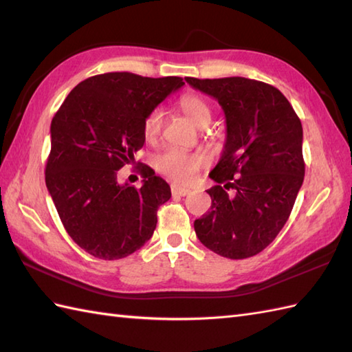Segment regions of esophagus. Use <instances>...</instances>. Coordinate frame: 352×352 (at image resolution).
I'll use <instances>...</instances> for the list:
<instances>
[{
	"mask_svg": "<svg viewBox=\"0 0 352 352\" xmlns=\"http://www.w3.org/2000/svg\"><path fill=\"white\" fill-rule=\"evenodd\" d=\"M170 192H172V195H174V197H186V195H189V193H190V189L182 188V186L174 184L170 188Z\"/></svg>",
	"mask_w": 352,
	"mask_h": 352,
	"instance_id": "1",
	"label": "esophagus"
}]
</instances>
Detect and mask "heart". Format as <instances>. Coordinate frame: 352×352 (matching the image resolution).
Returning a JSON list of instances; mask_svg holds the SVG:
<instances>
[{"label":"heart","instance_id":"obj_1","mask_svg":"<svg viewBox=\"0 0 352 352\" xmlns=\"http://www.w3.org/2000/svg\"><path fill=\"white\" fill-rule=\"evenodd\" d=\"M178 106L183 110V113L190 121L203 126L210 121L212 110L208 104L198 95L188 94L182 96ZM163 124V113L160 109H154L144 121V136L146 140H154L160 134ZM207 157L201 153H186L182 149L170 148L166 151L157 155L155 166L163 175H166L169 180L175 183H190L201 168L207 166Z\"/></svg>","mask_w":352,"mask_h":352}]
</instances>
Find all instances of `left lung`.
<instances>
[{"label":"left lung","mask_w":352,"mask_h":352,"mask_svg":"<svg viewBox=\"0 0 352 352\" xmlns=\"http://www.w3.org/2000/svg\"><path fill=\"white\" fill-rule=\"evenodd\" d=\"M184 80L218 100L227 122L222 157L210 172L218 184L207 190L212 207L193 222L195 233L222 257H252L280 233L302 186L301 121L286 96L263 81Z\"/></svg>","instance_id":"left-lung-1"}]
</instances>
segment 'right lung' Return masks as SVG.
I'll use <instances>...</instances> for the list:
<instances>
[{"label":"right lung","instance_id":"1","mask_svg":"<svg viewBox=\"0 0 352 352\" xmlns=\"http://www.w3.org/2000/svg\"><path fill=\"white\" fill-rule=\"evenodd\" d=\"M183 85L180 77L100 74L74 87L52 118L45 183L65 230L91 256L124 258L151 239L169 184L146 164L140 189L119 184L118 170L144 146L145 118Z\"/></svg>","mask_w":352,"mask_h":352}]
</instances>
